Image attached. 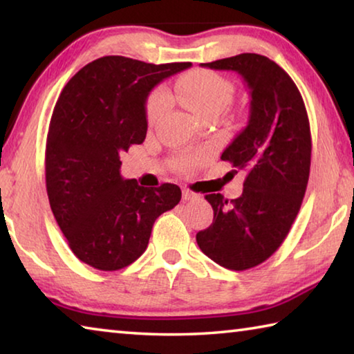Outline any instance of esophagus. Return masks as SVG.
<instances>
[{
  "label": "esophagus",
  "instance_id": "esophagus-1",
  "mask_svg": "<svg viewBox=\"0 0 354 354\" xmlns=\"http://www.w3.org/2000/svg\"><path fill=\"white\" fill-rule=\"evenodd\" d=\"M198 198V194L192 192L189 189H183V200L184 201H190V200H196Z\"/></svg>",
  "mask_w": 354,
  "mask_h": 354
}]
</instances>
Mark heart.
I'll use <instances>...</instances> for the list:
<instances>
[{"mask_svg":"<svg viewBox=\"0 0 354 354\" xmlns=\"http://www.w3.org/2000/svg\"><path fill=\"white\" fill-rule=\"evenodd\" d=\"M236 86L226 76L212 70H194L179 76L175 82V97L183 106L203 118L209 112H221L234 97ZM170 106L167 92L154 91L149 95L145 106L148 124H156L162 118ZM206 158L201 151L179 153L173 158V167L178 171H189Z\"/></svg>","mask_w":354,"mask_h":354,"instance_id":"obj_1","label":"heart"}]
</instances>
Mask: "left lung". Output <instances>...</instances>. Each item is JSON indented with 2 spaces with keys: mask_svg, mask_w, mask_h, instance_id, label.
I'll return each mask as SVG.
<instances>
[{
  "mask_svg": "<svg viewBox=\"0 0 354 354\" xmlns=\"http://www.w3.org/2000/svg\"><path fill=\"white\" fill-rule=\"evenodd\" d=\"M201 65L237 71L251 93L247 128L221 154L247 173L243 192L230 203L220 194L206 195L214 221L196 234L207 257L242 272L281 247L301 207L313 151L309 118L295 82L266 56L243 53Z\"/></svg>",
  "mask_w": 354,
  "mask_h": 354,
  "instance_id": "obj_1",
  "label": "left lung"
}]
</instances>
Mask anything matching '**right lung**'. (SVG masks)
<instances>
[{"label":"right lung","mask_w":354,"mask_h":354,"mask_svg":"<svg viewBox=\"0 0 354 354\" xmlns=\"http://www.w3.org/2000/svg\"><path fill=\"white\" fill-rule=\"evenodd\" d=\"M190 65L104 56L59 95L46 137V194L70 250L97 270H122L139 259L156 218L181 200L176 184L148 189L123 179L120 154L145 140L149 91Z\"/></svg>","instance_id":"right-lung-1"}]
</instances>
